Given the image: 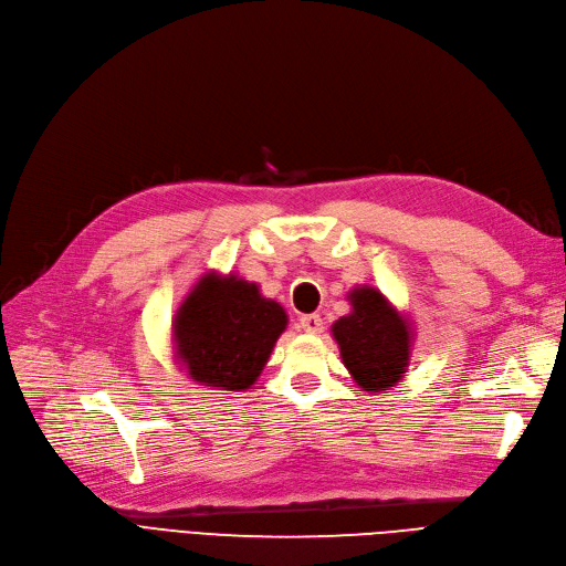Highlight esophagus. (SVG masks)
<instances>
[{
    "mask_svg": "<svg viewBox=\"0 0 566 566\" xmlns=\"http://www.w3.org/2000/svg\"><path fill=\"white\" fill-rule=\"evenodd\" d=\"M298 326L305 334H319L324 329V322L319 315H303L298 319Z\"/></svg>",
    "mask_w": 566,
    "mask_h": 566,
    "instance_id": "34e87169",
    "label": "esophagus"
}]
</instances>
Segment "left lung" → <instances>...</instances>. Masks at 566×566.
<instances>
[{
	"instance_id": "obj_1",
	"label": "left lung",
	"mask_w": 566,
	"mask_h": 566,
	"mask_svg": "<svg viewBox=\"0 0 566 566\" xmlns=\"http://www.w3.org/2000/svg\"><path fill=\"white\" fill-rule=\"evenodd\" d=\"M348 301L353 313L332 326L345 369L369 392L397 386L409 367V322L374 286L353 289Z\"/></svg>"
}]
</instances>
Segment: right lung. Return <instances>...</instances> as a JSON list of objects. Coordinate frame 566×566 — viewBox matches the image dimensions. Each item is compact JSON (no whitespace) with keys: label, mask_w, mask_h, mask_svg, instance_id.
Masks as SVG:
<instances>
[{"label":"right lung","mask_w":566,"mask_h":566,"mask_svg":"<svg viewBox=\"0 0 566 566\" xmlns=\"http://www.w3.org/2000/svg\"><path fill=\"white\" fill-rule=\"evenodd\" d=\"M286 322L284 307L253 282L207 272L176 313V359L199 386L242 392L261 376Z\"/></svg>","instance_id":"add662e5"}]
</instances>
